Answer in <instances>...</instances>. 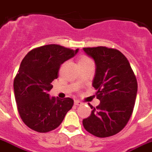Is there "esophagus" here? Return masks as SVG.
I'll list each match as a JSON object with an SVG mask.
<instances>
[{
	"mask_svg": "<svg viewBox=\"0 0 152 152\" xmlns=\"http://www.w3.org/2000/svg\"><path fill=\"white\" fill-rule=\"evenodd\" d=\"M74 104H75V105H77V106H79V105H82V103H81L80 101H79V100H75Z\"/></svg>",
	"mask_w": 152,
	"mask_h": 152,
	"instance_id": "1",
	"label": "esophagus"
}]
</instances>
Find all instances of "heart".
Listing matches in <instances>:
<instances>
[{
    "instance_id": "obj_1",
    "label": "heart",
    "mask_w": 152,
    "mask_h": 152,
    "mask_svg": "<svg viewBox=\"0 0 152 152\" xmlns=\"http://www.w3.org/2000/svg\"><path fill=\"white\" fill-rule=\"evenodd\" d=\"M91 61V60L89 57H88V56H82V57L80 59L79 63H80V62H85V61Z\"/></svg>"
}]
</instances>
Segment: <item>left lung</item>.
<instances>
[{"instance_id":"8db88e82","label":"left lung","mask_w":152,"mask_h":152,"mask_svg":"<svg viewBox=\"0 0 152 152\" xmlns=\"http://www.w3.org/2000/svg\"><path fill=\"white\" fill-rule=\"evenodd\" d=\"M94 59L96 75L92 86L100 104L83 120L85 130L96 137H109L120 132L132 114L137 94V80L130 63L115 48L104 46L84 48Z\"/></svg>"}]
</instances>
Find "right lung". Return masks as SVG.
I'll list each match as a JSON object with an SVG mask.
<instances>
[{"instance_id": "obj_1", "label": "right lung", "mask_w": 152, "mask_h": 152, "mask_svg": "<svg viewBox=\"0 0 152 152\" xmlns=\"http://www.w3.org/2000/svg\"><path fill=\"white\" fill-rule=\"evenodd\" d=\"M76 51L59 45H47L29 51L22 60L13 82L17 110L23 122L32 130L45 133L58 127L73 99L50 98L48 91L58 77L61 65Z\"/></svg>"}]
</instances>
